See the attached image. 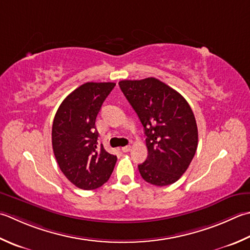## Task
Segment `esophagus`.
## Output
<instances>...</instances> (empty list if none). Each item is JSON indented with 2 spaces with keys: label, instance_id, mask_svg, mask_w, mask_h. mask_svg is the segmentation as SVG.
<instances>
[{
  "label": "esophagus",
  "instance_id": "obj_1",
  "mask_svg": "<svg viewBox=\"0 0 250 250\" xmlns=\"http://www.w3.org/2000/svg\"><path fill=\"white\" fill-rule=\"evenodd\" d=\"M121 150L124 151V153H128V151L131 150V146L130 145H126V146H125V147H122Z\"/></svg>",
  "mask_w": 250,
  "mask_h": 250
}]
</instances>
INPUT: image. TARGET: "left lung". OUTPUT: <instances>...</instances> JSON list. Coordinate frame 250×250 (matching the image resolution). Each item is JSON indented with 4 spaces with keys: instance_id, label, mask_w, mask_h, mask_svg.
Wrapping results in <instances>:
<instances>
[{
    "instance_id": "left-lung-1",
    "label": "left lung",
    "mask_w": 250,
    "mask_h": 250,
    "mask_svg": "<svg viewBox=\"0 0 250 250\" xmlns=\"http://www.w3.org/2000/svg\"><path fill=\"white\" fill-rule=\"evenodd\" d=\"M119 86L146 135L148 156L139 165L142 178L157 187L177 182L188 168L198 144L196 120L188 103L156 78L122 80Z\"/></svg>"
}]
</instances>
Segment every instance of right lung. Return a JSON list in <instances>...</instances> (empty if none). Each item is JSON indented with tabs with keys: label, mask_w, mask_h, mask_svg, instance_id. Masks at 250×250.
<instances>
[{
	"label": "right lung",
	"mask_w": 250,
	"mask_h": 250,
	"mask_svg": "<svg viewBox=\"0 0 250 250\" xmlns=\"http://www.w3.org/2000/svg\"><path fill=\"white\" fill-rule=\"evenodd\" d=\"M114 82H86L71 92L54 117L53 151L62 172L77 188L95 189L110 178L117 157L99 146L95 121Z\"/></svg>",
	"instance_id": "right-lung-1"
}]
</instances>
